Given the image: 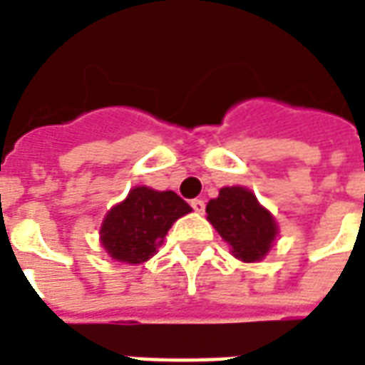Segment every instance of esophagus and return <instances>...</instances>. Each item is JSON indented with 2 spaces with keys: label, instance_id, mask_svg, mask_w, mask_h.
Here are the masks:
<instances>
[{
  "label": "esophagus",
  "instance_id": "obj_1",
  "mask_svg": "<svg viewBox=\"0 0 365 365\" xmlns=\"http://www.w3.org/2000/svg\"><path fill=\"white\" fill-rule=\"evenodd\" d=\"M191 207H193L195 213H203V211H205V201H203V199H193V201H191Z\"/></svg>",
  "mask_w": 365,
  "mask_h": 365
}]
</instances>
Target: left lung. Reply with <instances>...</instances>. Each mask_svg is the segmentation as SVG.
I'll list each match as a JSON object with an SVG mask.
<instances>
[{
    "label": "left lung",
    "instance_id": "1",
    "mask_svg": "<svg viewBox=\"0 0 365 365\" xmlns=\"http://www.w3.org/2000/svg\"><path fill=\"white\" fill-rule=\"evenodd\" d=\"M207 221L229 242L230 252L242 262L262 260L277 237V225L252 191L232 185L207 203Z\"/></svg>",
    "mask_w": 365,
    "mask_h": 365
}]
</instances>
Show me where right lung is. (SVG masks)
<instances>
[{
    "instance_id": "1",
    "label": "right lung",
    "mask_w": 365,
    "mask_h": 365,
    "mask_svg": "<svg viewBox=\"0 0 365 365\" xmlns=\"http://www.w3.org/2000/svg\"><path fill=\"white\" fill-rule=\"evenodd\" d=\"M191 207L174 191L138 185L105 217L99 240L113 260L140 264L156 254L168 230Z\"/></svg>"
}]
</instances>
